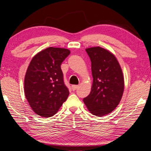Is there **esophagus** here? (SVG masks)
Wrapping results in <instances>:
<instances>
[{
	"instance_id": "obj_1",
	"label": "esophagus",
	"mask_w": 151,
	"mask_h": 151,
	"mask_svg": "<svg viewBox=\"0 0 151 151\" xmlns=\"http://www.w3.org/2000/svg\"><path fill=\"white\" fill-rule=\"evenodd\" d=\"M78 88V85H73V86H72V90H73V91L76 90V89H77Z\"/></svg>"
}]
</instances>
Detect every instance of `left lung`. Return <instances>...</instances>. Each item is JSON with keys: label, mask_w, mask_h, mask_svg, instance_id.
<instances>
[{"label": "left lung", "mask_w": 151, "mask_h": 151, "mask_svg": "<svg viewBox=\"0 0 151 151\" xmlns=\"http://www.w3.org/2000/svg\"><path fill=\"white\" fill-rule=\"evenodd\" d=\"M91 63L93 84L83 101L91 113L103 116L111 113L122 97L124 81L122 69L115 56L101 47L86 49Z\"/></svg>", "instance_id": "8db88e82"}]
</instances>
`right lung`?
<instances>
[{"instance_id": "add662e5", "label": "right lung", "mask_w": 151, "mask_h": 151, "mask_svg": "<svg viewBox=\"0 0 151 151\" xmlns=\"http://www.w3.org/2000/svg\"><path fill=\"white\" fill-rule=\"evenodd\" d=\"M70 53L65 48L50 47L38 53L30 62L25 76V95L38 115L52 116L69 96L61 65Z\"/></svg>"}]
</instances>
